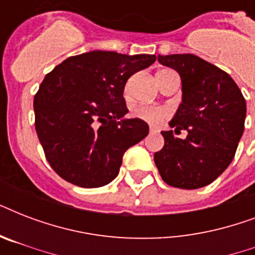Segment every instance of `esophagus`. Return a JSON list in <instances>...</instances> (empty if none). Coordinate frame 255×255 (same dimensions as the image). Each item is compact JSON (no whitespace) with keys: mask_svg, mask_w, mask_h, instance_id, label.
Instances as JSON below:
<instances>
[{"mask_svg":"<svg viewBox=\"0 0 255 255\" xmlns=\"http://www.w3.org/2000/svg\"><path fill=\"white\" fill-rule=\"evenodd\" d=\"M149 132H151V133H157V132H159V128L149 127Z\"/></svg>","mask_w":255,"mask_h":255,"instance_id":"esophagus-1","label":"esophagus"}]
</instances>
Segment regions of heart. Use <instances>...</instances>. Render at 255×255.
Instances as JSON below:
<instances>
[{
	"instance_id": "heart-1",
	"label": "heart",
	"mask_w": 255,
	"mask_h": 255,
	"mask_svg": "<svg viewBox=\"0 0 255 255\" xmlns=\"http://www.w3.org/2000/svg\"><path fill=\"white\" fill-rule=\"evenodd\" d=\"M124 96L128 99V88L124 90ZM169 112H168L167 108L160 107V106H137V107L132 108L131 116L135 118V119H139L144 123L152 124V126H156V124H160L161 122L167 119Z\"/></svg>"
}]
</instances>
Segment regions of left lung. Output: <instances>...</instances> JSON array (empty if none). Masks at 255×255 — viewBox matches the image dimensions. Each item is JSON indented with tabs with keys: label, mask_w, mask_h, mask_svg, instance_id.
Listing matches in <instances>:
<instances>
[{
	"label": "left lung",
	"mask_w": 255,
	"mask_h": 255,
	"mask_svg": "<svg viewBox=\"0 0 255 255\" xmlns=\"http://www.w3.org/2000/svg\"><path fill=\"white\" fill-rule=\"evenodd\" d=\"M161 65L180 74L182 103L163 131L164 147L155 164L168 185L197 189L209 185L229 167L245 128L246 100L224 70L193 54L159 55ZM181 129L188 135L176 138Z\"/></svg>",
	"instance_id": "obj_1"
}]
</instances>
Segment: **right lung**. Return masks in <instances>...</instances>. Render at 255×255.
<instances>
[{"label":"right lung","mask_w":255,"mask_h":255,"mask_svg":"<svg viewBox=\"0 0 255 255\" xmlns=\"http://www.w3.org/2000/svg\"><path fill=\"white\" fill-rule=\"evenodd\" d=\"M156 55L90 51L50 71L34 95L35 131L46 160L63 180L82 188L107 185L118 176L124 152L148 135L123 98L131 75Z\"/></svg>","instance_id":"obj_1"}]
</instances>
